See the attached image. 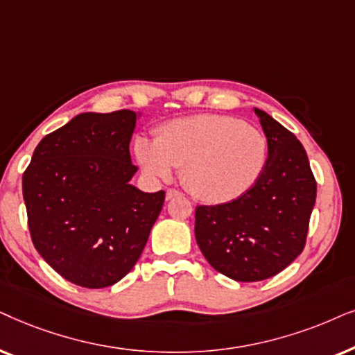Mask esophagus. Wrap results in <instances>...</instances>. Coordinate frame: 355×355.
Returning a JSON list of instances; mask_svg holds the SVG:
<instances>
[{
    "label": "esophagus",
    "mask_w": 355,
    "mask_h": 355,
    "mask_svg": "<svg viewBox=\"0 0 355 355\" xmlns=\"http://www.w3.org/2000/svg\"><path fill=\"white\" fill-rule=\"evenodd\" d=\"M177 196H182V193L178 190H175V188H168L167 190V200H173V198Z\"/></svg>",
    "instance_id": "obj_1"
}]
</instances>
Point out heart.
I'll use <instances>...</instances> for the list:
<instances>
[{
  "mask_svg": "<svg viewBox=\"0 0 355 355\" xmlns=\"http://www.w3.org/2000/svg\"><path fill=\"white\" fill-rule=\"evenodd\" d=\"M135 150L150 177L168 180L172 168H180L188 191L212 205L252 190L268 159L263 133L224 115L177 118L160 126L154 141L139 138Z\"/></svg>",
  "mask_w": 355,
  "mask_h": 355,
  "instance_id": "obj_1",
  "label": "heart"
}]
</instances>
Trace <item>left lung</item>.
<instances>
[{"label": "left lung", "instance_id": "obj_1", "mask_svg": "<svg viewBox=\"0 0 355 355\" xmlns=\"http://www.w3.org/2000/svg\"><path fill=\"white\" fill-rule=\"evenodd\" d=\"M268 141L259 180L243 196L198 206V247L216 271L239 282L276 276L305 247L316 182L304 146L266 112L254 108Z\"/></svg>", "mask_w": 355, "mask_h": 355}]
</instances>
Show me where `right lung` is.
Masks as SVG:
<instances>
[{
  "mask_svg": "<svg viewBox=\"0 0 355 355\" xmlns=\"http://www.w3.org/2000/svg\"><path fill=\"white\" fill-rule=\"evenodd\" d=\"M138 113H81L40 141L22 175L32 243L66 281L113 286L135 268L165 191L130 183Z\"/></svg>",
  "mask_w": 355,
  "mask_h": 355,
  "instance_id": "right-lung-1",
  "label": "right lung"
}]
</instances>
